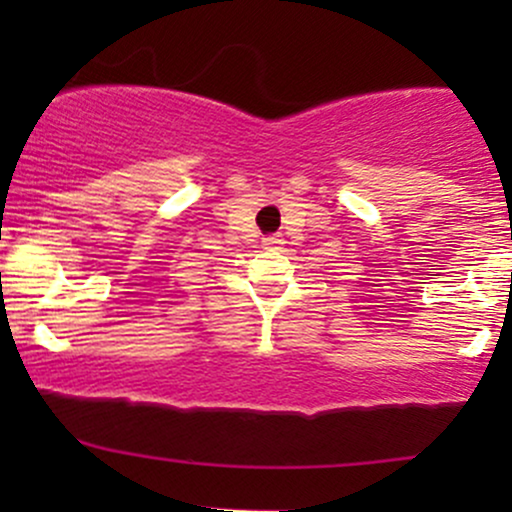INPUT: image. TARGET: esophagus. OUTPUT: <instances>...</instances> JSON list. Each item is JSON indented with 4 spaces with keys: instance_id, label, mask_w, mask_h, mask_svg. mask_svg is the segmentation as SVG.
Here are the masks:
<instances>
[{
    "instance_id": "34e87169",
    "label": "esophagus",
    "mask_w": 512,
    "mask_h": 512,
    "mask_svg": "<svg viewBox=\"0 0 512 512\" xmlns=\"http://www.w3.org/2000/svg\"><path fill=\"white\" fill-rule=\"evenodd\" d=\"M262 245H264V248H281V245H284V238H281V236H267V238H262Z\"/></svg>"
}]
</instances>
